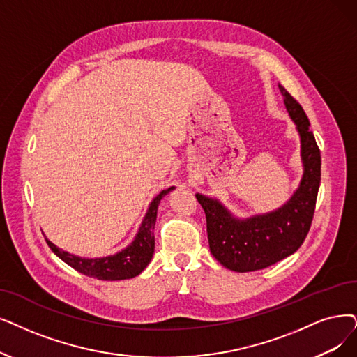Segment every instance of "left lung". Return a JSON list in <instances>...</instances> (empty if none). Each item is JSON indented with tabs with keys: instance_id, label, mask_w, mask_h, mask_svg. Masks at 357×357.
I'll list each match as a JSON object with an SVG mask.
<instances>
[{
	"instance_id": "8db88e82",
	"label": "left lung",
	"mask_w": 357,
	"mask_h": 357,
	"mask_svg": "<svg viewBox=\"0 0 357 357\" xmlns=\"http://www.w3.org/2000/svg\"><path fill=\"white\" fill-rule=\"evenodd\" d=\"M284 104L302 139L305 173L301 188L275 212L236 220L218 201L196 195L206 217L209 250L222 266L236 273L258 271L287 258L303 245L315 213L321 183V151L302 105L281 86Z\"/></svg>"
}]
</instances>
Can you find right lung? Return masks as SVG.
I'll use <instances>...</instances> for the list:
<instances>
[{"mask_svg":"<svg viewBox=\"0 0 357 357\" xmlns=\"http://www.w3.org/2000/svg\"><path fill=\"white\" fill-rule=\"evenodd\" d=\"M173 189L174 188H168L153 199L144 218V222H142L139 228L136 238L132 241L130 246H127L124 250L119 252L117 255L107 256V258L84 259L59 249L55 245H52L48 238H47V243L50 249L59 256L61 261H64L71 268H75L77 273L83 275L104 280V281H119V280L133 278L139 275L152 259L153 249H155L153 228L156 221V211H158V205L162 196H165L169 190Z\"/></svg>","mask_w":357,"mask_h":357,"instance_id":"add662e5","label":"right lung"}]
</instances>
